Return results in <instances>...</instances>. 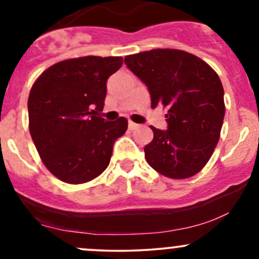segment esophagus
Wrapping results in <instances>:
<instances>
[{
    "instance_id": "34e87169",
    "label": "esophagus",
    "mask_w": 259,
    "mask_h": 259,
    "mask_svg": "<svg viewBox=\"0 0 259 259\" xmlns=\"http://www.w3.org/2000/svg\"><path fill=\"white\" fill-rule=\"evenodd\" d=\"M138 127H139V124L134 123V121H129V129L130 130H135V129H138Z\"/></svg>"
}]
</instances>
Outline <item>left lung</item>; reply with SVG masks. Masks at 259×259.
Segmentation results:
<instances>
[{
	"label": "left lung",
	"mask_w": 259,
	"mask_h": 259,
	"mask_svg": "<svg viewBox=\"0 0 259 259\" xmlns=\"http://www.w3.org/2000/svg\"><path fill=\"white\" fill-rule=\"evenodd\" d=\"M124 62L146 84L151 107L168 109V129L151 126L153 140L144 148L147 163L170 179L194 177L221 138L225 105L218 74L197 56L174 49L140 52Z\"/></svg>",
	"instance_id": "obj_1"
}]
</instances>
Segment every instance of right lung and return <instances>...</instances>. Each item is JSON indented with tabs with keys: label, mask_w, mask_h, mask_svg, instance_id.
<instances>
[{
	"label": "right lung",
	"mask_w": 259,
	"mask_h": 259,
	"mask_svg": "<svg viewBox=\"0 0 259 259\" xmlns=\"http://www.w3.org/2000/svg\"><path fill=\"white\" fill-rule=\"evenodd\" d=\"M121 64V57L65 59L47 68L32 85L29 132L45 167L59 180L84 184L108 167L127 120L105 121L99 112L105 106L107 79Z\"/></svg>",
	"instance_id": "add662e5"
}]
</instances>
